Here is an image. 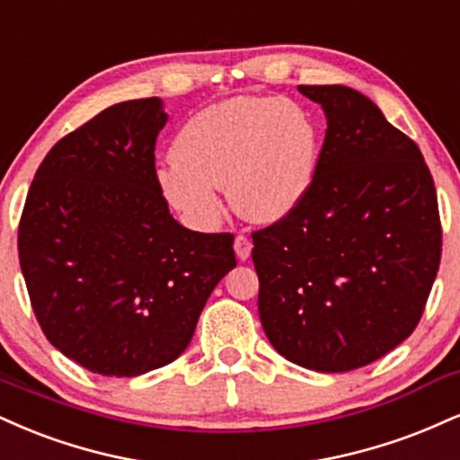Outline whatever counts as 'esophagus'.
<instances>
[{
    "mask_svg": "<svg viewBox=\"0 0 460 460\" xmlns=\"http://www.w3.org/2000/svg\"><path fill=\"white\" fill-rule=\"evenodd\" d=\"M234 248H235V254L240 261H246L248 257H251V251H252V242L248 240L246 235H237L235 242H234Z\"/></svg>",
    "mask_w": 460,
    "mask_h": 460,
    "instance_id": "34e87169",
    "label": "esophagus"
}]
</instances>
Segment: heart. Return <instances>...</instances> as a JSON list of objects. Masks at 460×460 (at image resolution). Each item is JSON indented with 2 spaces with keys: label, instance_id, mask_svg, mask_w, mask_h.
Wrapping results in <instances>:
<instances>
[{
  "label": "heart",
  "instance_id": "obj_1",
  "mask_svg": "<svg viewBox=\"0 0 460 460\" xmlns=\"http://www.w3.org/2000/svg\"><path fill=\"white\" fill-rule=\"evenodd\" d=\"M158 169L163 195L190 223L212 226L223 214L220 186L242 218L274 225L302 206L319 164V128L302 104L237 96L199 111Z\"/></svg>",
  "mask_w": 460,
  "mask_h": 460
}]
</instances>
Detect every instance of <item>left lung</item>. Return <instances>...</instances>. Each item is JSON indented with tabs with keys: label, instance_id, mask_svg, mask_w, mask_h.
Segmentation results:
<instances>
[{
	"label": "left lung",
	"instance_id": "left-lung-1",
	"mask_svg": "<svg viewBox=\"0 0 460 460\" xmlns=\"http://www.w3.org/2000/svg\"><path fill=\"white\" fill-rule=\"evenodd\" d=\"M328 130L314 184L252 234L259 317L272 347L319 373L375 362L416 330L441 259L430 171L416 143L345 85H300Z\"/></svg>",
	"mask_w": 460,
	"mask_h": 460
}]
</instances>
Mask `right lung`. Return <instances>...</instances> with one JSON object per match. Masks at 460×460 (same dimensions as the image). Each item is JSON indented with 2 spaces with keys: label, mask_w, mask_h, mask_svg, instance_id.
Wrapping results in <instances>:
<instances>
[{
  "label": "right lung",
  "mask_w": 460,
  "mask_h": 460,
  "mask_svg": "<svg viewBox=\"0 0 460 460\" xmlns=\"http://www.w3.org/2000/svg\"><path fill=\"white\" fill-rule=\"evenodd\" d=\"M167 118L160 98L104 109L44 156L21 216V272L44 336L104 377L180 358L235 268L234 235L169 214L154 164Z\"/></svg>",
  "instance_id": "add662e5"
}]
</instances>
